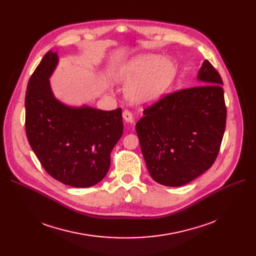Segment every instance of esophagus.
<instances>
[{
    "label": "esophagus",
    "instance_id": "34e87169",
    "mask_svg": "<svg viewBox=\"0 0 256 256\" xmlns=\"http://www.w3.org/2000/svg\"><path fill=\"white\" fill-rule=\"evenodd\" d=\"M122 116H124V119L126 121L128 124H132L134 122V117H132V114L130 111L124 110V113H122Z\"/></svg>",
    "mask_w": 256,
    "mask_h": 256
}]
</instances>
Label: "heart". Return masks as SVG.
<instances>
[{"mask_svg":"<svg viewBox=\"0 0 256 256\" xmlns=\"http://www.w3.org/2000/svg\"><path fill=\"white\" fill-rule=\"evenodd\" d=\"M176 74V66L170 60L154 54H146L121 67L117 80L128 85V98L141 104L156 100L171 84Z\"/></svg>","mask_w":256,"mask_h":256,"instance_id":"1","label":"heart"}]
</instances>
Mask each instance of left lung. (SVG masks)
<instances>
[{
  "mask_svg": "<svg viewBox=\"0 0 256 256\" xmlns=\"http://www.w3.org/2000/svg\"><path fill=\"white\" fill-rule=\"evenodd\" d=\"M199 86L168 94L146 108L136 124L150 176L158 184L180 186L212 167L226 126L223 82L204 60Z\"/></svg>",
  "mask_w": 256,
  "mask_h": 256,
  "instance_id": "obj_1",
  "label": "left lung"
}]
</instances>
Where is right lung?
I'll use <instances>...</instances> for the list:
<instances>
[{"label": "right lung", "mask_w": 256, "mask_h": 256, "mask_svg": "<svg viewBox=\"0 0 256 256\" xmlns=\"http://www.w3.org/2000/svg\"><path fill=\"white\" fill-rule=\"evenodd\" d=\"M48 50L31 76L26 93V132L33 152L52 178L74 188L100 182L111 152L122 136L121 109L102 111L58 100L50 78L58 64Z\"/></svg>", "instance_id": "right-lung-1"}]
</instances>
